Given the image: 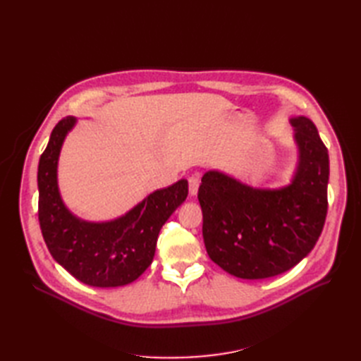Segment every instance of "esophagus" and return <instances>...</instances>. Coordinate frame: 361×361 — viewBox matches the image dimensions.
<instances>
[{
  "label": "esophagus",
  "instance_id": "obj_1",
  "mask_svg": "<svg viewBox=\"0 0 361 361\" xmlns=\"http://www.w3.org/2000/svg\"><path fill=\"white\" fill-rule=\"evenodd\" d=\"M188 185H190V194L191 195H195L199 191V185H200V180L197 176H191L188 178Z\"/></svg>",
  "mask_w": 361,
  "mask_h": 361
}]
</instances>
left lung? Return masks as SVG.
Masks as SVG:
<instances>
[{"instance_id":"obj_1","label":"left lung","mask_w":361,"mask_h":361,"mask_svg":"<svg viewBox=\"0 0 361 361\" xmlns=\"http://www.w3.org/2000/svg\"><path fill=\"white\" fill-rule=\"evenodd\" d=\"M298 164L276 190L253 188L228 174H203L199 202L211 260L228 274L259 280L283 274L313 250L326 216L329 150L310 118L292 117Z\"/></svg>"}]
</instances>
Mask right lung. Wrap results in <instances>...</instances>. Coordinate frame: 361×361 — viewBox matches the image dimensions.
<instances>
[{"label":"right lung","mask_w":361,"mask_h":361,"mask_svg":"<svg viewBox=\"0 0 361 361\" xmlns=\"http://www.w3.org/2000/svg\"><path fill=\"white\" fill-rule=\"evenodd\" d=\"M75 123L72 116L60 120L39 161L42 235L52 257L76 280L94 288L125 286L150 267L161 227L187 199L188 182L157 190L116 220H81L63 203L57 180L60 150Z\"/></svg>","instance_id":"obj_1"}]
</instances>
